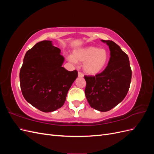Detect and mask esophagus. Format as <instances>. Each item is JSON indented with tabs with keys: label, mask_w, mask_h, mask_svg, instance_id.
Wrapping results in <instances>:
<instances>
[{
	"label": "esophagus",
	"mask_w": 154,
	"mask_h": 154,
	"mask_svg": "<svg viewBox=\"0 0 154 154\" xmlns=\"http://www.w3.org/2000/svg\"><path fill=\"white\" fill-rule=\"evenodd\" d=\"M78 77L79 78H83V74L81 72H78Z\"/></svg>",
	"instance_id": "esophagus-1"
}]
</instances>
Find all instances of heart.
I'll return each mask as SVG.
<instances>
[{"instance_id":"1","label":"heart","mask_w":154,"mask_h":154,"mask_svg":"<svg viewBox=\"0 0 154 154\" xmlns=\"http://www.w3.org/2000/svg\"><path fill=\"white\" fill-rule=\"evenodd\" d=\"M110 58L109 51L93 46L79 48L74 51L72 55H69V62L83 63V71L89 75H96L106 67Z\"/></svg>"}]
</instances>
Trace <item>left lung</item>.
Wrapping results in <instances>:
<instances>
[{
    "label": "left lung",
    "mask_w": 154,
    "mask_h": 154,
    "mask_svg": "<svg viewBox=\"0 0 154 154\" xmlns=\"http://www.w3.org/2000/svg\"><path fill=\"white\" fill-rule=\"evenodd\" d=\"M109 45L110 57L103 72L85 76V94L92 108L106 112L118 105L127 96L132 79L128 55L112 40H101Z\"/></svg>",
    "instance_id": "1"
}]
</instances>
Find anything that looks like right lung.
<instances>
[{"instance_id":"right-lung-1","label":"right lung","mask_w":154,"mask_h":154,"mask_svg":"<svg viewBox=\"0 0 154 154\" xmlns=\"http://www.w3.org/2000/svg\"><path fill=\"white\" fill-rule=\"evenodd\" d=\"M52 41L36 44L26 52L20 71L23 96L32 106L49 112L62 107L67 92L78 77L76 70L62 66L64 58Z\"/></svg>"}]
</instances>
